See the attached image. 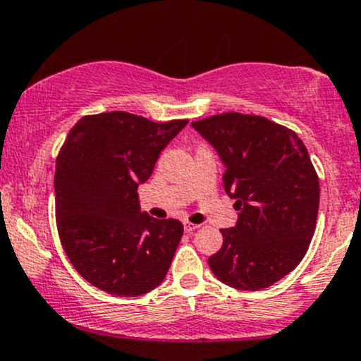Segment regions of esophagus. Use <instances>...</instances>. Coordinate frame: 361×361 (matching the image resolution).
Returning <instances> with one entry per match:
<instances>
[{"mask_svg": "<svg viewBox=\"0 0 361 361\" xmlns=\"http://www.w3.org/2000/svg\"><path fill=\"white\" fill-rule=\"evenodd\" d=\"M183 227H185V233H193V231H197L200 226H197V224H193V222H190V221H185L183 222Z\"/></svg>", "mask_w": 361, "mask_h": 361, "instance_id": "1", "label": "esophagus"}]
</instances>
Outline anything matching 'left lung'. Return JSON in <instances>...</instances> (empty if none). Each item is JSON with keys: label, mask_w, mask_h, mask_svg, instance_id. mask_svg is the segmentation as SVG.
<instances>
[{"label": "left lung", "mask_w": 361, "mask_h": 361, "mask_svg": "<svg viewBox=\"0 0 361 361\" xmlns=\"http://www.w3.org/2000/svg\"><path fill=\"white\" fill-rule=\"evenodd\" d=\"M192 126L217 149L239 210L235 227L221 229L210 270L239 290L270 287L300 263L316 231L319 176L307 149L292 128L259 115L226 111Z\"/></svg>", "instance_id": "1"}]
</instances>
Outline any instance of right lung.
Wrapping results in <instances>:
<instances>
[{
	"label": "right lung",
	"instance_id": "right-lung-1",
	"mask_svg": "<svg viewBox=\"0 0 361 361\" xmlns=\"http://www.w3.org/2000/svg\"><path fill=\"white\" fill-rule=\"evenodd\" d=\"M186 123L105 111L69 130L54 176L56 224L69 261L93 287L137 297L166 276L183 224L140 212L137 186Z\"/></svg>",
	"mask_w": 361,
	"mask_h": 361
}]
</instances>
